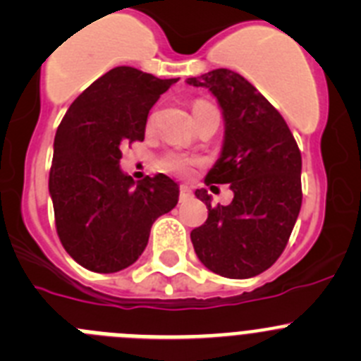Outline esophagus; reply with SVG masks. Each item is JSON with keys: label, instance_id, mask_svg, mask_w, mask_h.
Masks as SVG:
<instances>
[{"label": "esophagus", "instance_id": "esophagus-1", "mask_svg": "<svg viewBox=\"0 0 361 361\" xmlns=\"http://www.w3.org/2000/svg\"><path fill=\"white\" fill-rule=\"evenodd\" d=\"M192 197V190L188 187H185V185H181L180 187V201L181 203H183V201H187V200H190Z\"/></svg>", "mask_w": 361, "mask_h": 361}]
</instances>
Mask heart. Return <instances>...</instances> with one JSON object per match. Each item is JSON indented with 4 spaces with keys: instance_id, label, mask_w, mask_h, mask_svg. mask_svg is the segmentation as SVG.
I'll list each match as a JSON object with an SVG mask.
<instances>
[{
    "instance_id": "obj_1",
    "label": "heart",
    "mask_w": 361,
    "mask_h": 361,
    "mask_svg": "<svg viewBox=\"0 0 361 361\" xmlns=\"http://www.w3.org/2000/svg\"><path fill=\"white\" fill-rule=\"evenodd\" d=\"M204 104H208L207 101H196L194 106H192V112L200 110ZM194 165H196V158L185 157V154H167L164 158V161H161V167L165 171L178 174V176H187V174H190L192 169H194Z\"/></svg>"
}]
</instances>
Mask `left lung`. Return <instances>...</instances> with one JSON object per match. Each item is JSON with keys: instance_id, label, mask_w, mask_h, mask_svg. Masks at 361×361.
<instances>
[{"instance_id": "left-lung-1", "label": "left lung", "mask_w": 361, "mask_h": 361, "mask_svg": "<svg viewBox=\"0 0 361 361\" xmlns=\"http://www.w3.org/2000/svg\"><path fill=\"white\" fill-rule=\"evenodd\" d=\"M188 85L204 87L224 119V142L204 183H230L233 201L212 207L204 188L197 200L208 208L190 240L207 269L224 278H252L279 258L301 210V151L281 114L244 76L215 69Z\"/></svg>"}]
</instances>
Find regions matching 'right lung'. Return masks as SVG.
Instances as JSON below:
<instances>
[{
    "instance_id": "obj_1",
    "label": "right lung",
    "mask_w": 361,
    "mask_h": 361,
    "mask_svg": "<svg viewBox=\"0 0 361 361\" xmlns=\"http://www.w3.org/2000/svg\"><path fill=\"white\" fill-rule=\"evenodd\" d=\"M176 82L116 67L73 101L56 130L49 171L56 233L89 271L110 274L135 264L153 222L176 207L180 187L169 176L135 183L119 165L121 146L144 140L151 106Z\"/></svg>"
}]
</instances>
